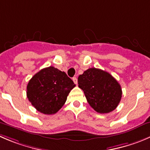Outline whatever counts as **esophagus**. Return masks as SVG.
Listing matches in <instances>:
<instances>
[{"label":"esophagus","instance_id":"esophagus-1","mask_svg":"<svg viewBox=\"0 0 150 150\" xmlns=\"http://www.w3.org/2000/svg\"><path fill=\"white\" fill-rule=\"evenodd\" d=\"M72 81H73V82L75 83V84L78 83V79H77V78H75V77H74V78H72Z\"/></svg>","mask_w":150,"mask_h":150}]
</instances>
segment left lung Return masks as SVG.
Instances as JSON below:
<instances>
[{
	"instance_id": "8db88e82",
	"label": "left lung",
	"mask_w": 150,
	"mask_h": 150,
	"mask_svg": "<svg viewBox=\"0 0 150 150\" xmlns=\"http://www.w3.org/2000/svg\"><path fill=\"white\" fill-rule=\"evenodd\" d=\"M88 104L100 114H108L118 106L122 98L121 86L108 72L89 68L78 78Z\"/></svg>"
}]
</instances>
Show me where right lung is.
Masks as SVG:
<instances>
[{"label": "right lung", "mask_w": 150, "mask_h": 150, "mask_svg": "<svg viewBox=\"0 0 150 150\" xmlns=\"http://www.w3.org/2000/svg\"><path fill=\"white\" fill-rule=\"evenodd\" d=\"M75 86L64 72L53 67L35 74L27 85V97L32 105L44 114H54L64 105Z\"/></svg>", "instance_id": "add662e5"}]
</instances>
